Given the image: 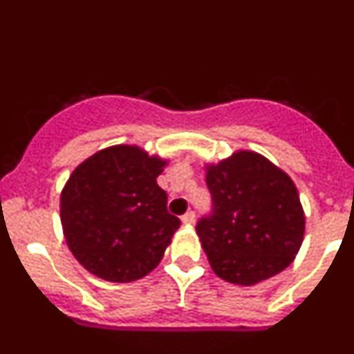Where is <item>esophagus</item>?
Wrapping results in <instances>:
<instances>
[{"instance_id":"obj_1","label":"esophagus","mask_w":354,"mask_h":354,"mask_svg":"<svg viewBox=\"0 0 354 354\" xmlns=\"http://www.w3.org/2000/svg\"><path fill=\"white\" fill-rule=\"evenodd\" d=\"M180 221H183V225H187V227H189V225H193V223H195V212H193V211L186 212V214L180 218Z\"/></svg>"}]
</instances>
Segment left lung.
<instances>
[{
    "mask_svg": "<svg viewBox=\"0 0 354 354\" xmlns=\"http://www.w3.org/2000/svg\"><path fill=\"white\" fill-rule=\"evenodd\" d=\"M212 216L196 225L221 280L255 286L283 271L301 248L305 212L289 175L253 150L205 165Z\"/></svg>",
    "mask_w": 354,
    "mask_h": 354,
    "instance_id": "8db88e82",
    "label": "left lung"
}]
</instances>
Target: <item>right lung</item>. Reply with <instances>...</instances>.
<instances>
[{
    "instance_id": "1",
    "label": "right lung",
    "mask_w": 354,
    "mask_h": 354,
    "mask_svg": "<svg viewBox=\"0 0 354 354\" xmlns=\"http://www.w3.org/2000/svg\"><path fill=\"white\" fill-rule=\"evenodd\" d=\"M167 165L138 145H113L74 168L60 220L68 250L88 273L127 283L161 262L180 225L156 180Z\"/></svg>"
}]
</instances>
